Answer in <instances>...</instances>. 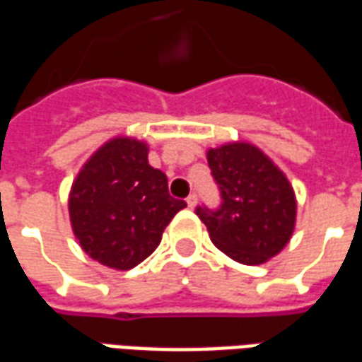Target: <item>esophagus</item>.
<instances>
[{
	"label": "esophagus",
	"instance_id": "obj_1",
	"mask_svg": "<svg viewBox=\"0 0 362 362\" xmlns=\"http://www.w3.org/2000/svg\"><path fill=\"white\" fill-rule=\"evenodd\" d=\"M186 204H188L189 207H194V205L197 204V196H196V194H189V196L186 197Z\"/></svg>",
	"mask_w": 362,
	"mask_h": 362
}]
</instances>
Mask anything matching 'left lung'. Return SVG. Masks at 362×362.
<instances>
[{
    "instance_id": "1",
    "label": "left lung",
    "mask_w": 362,
    "mask_h": 362,
    "mask_svg": "<svg viewBox=\"0 0 362 362\" xmlns=\"http://www.w3.org/2000/svg\"><path fill=\"white\" fill-rule=\"evenodd\" d=\"M211 176L219 188V207L197 205L211 243L246 266L279 254L293 235L295 192L272 160L250 143H228L207 151Z\"/></svg>"
}]
</instances>
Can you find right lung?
<instances>
[{
  "label": "right lung",
  "mask_w": 362,
  "mask_h": 362,
  "mask_svg": "<svg viewBox=\"0 0 362 362\" xmlns=\"http://www.w3.org/2000/svg\"><path fill=\"white\" fill-rule=\"evenodd\" d=\"M147 145L116 137L87 160L69 194L71 227L90 258L132 269L151 256L186 202L168 194L166 174L147 160Z\"/></svg>",
  "instance_id": "add662e5"
}]
</instances>
